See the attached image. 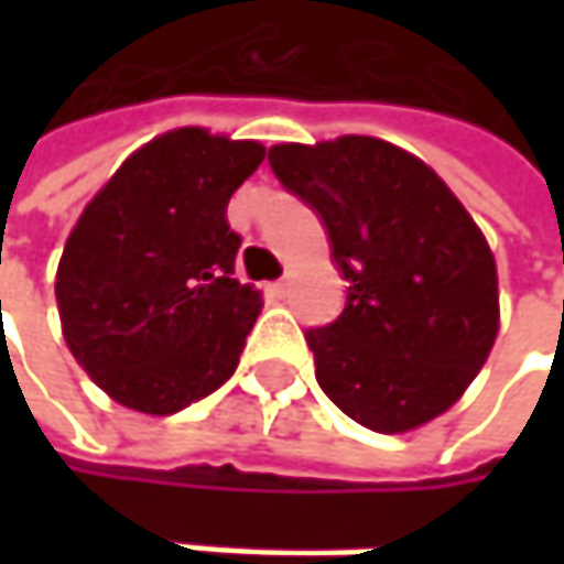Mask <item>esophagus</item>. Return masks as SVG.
Listing matches in <instances>:
<instances>
[{
	"mask_svg": "<svg viewBox=\"0 0 564 564\" xmlns=\"http://www.w3.org/2000/svg\"><path fill=\"white\" fill-rule=\"evenodd\" d=\"M268 290H271L274 296H283V293H286V281H274Z\"/></svg>",
	"mask_w": 564,
	"mask_h": 564,
	"instance_id": "obj_1",
	"label": "esophagus"
}]
</instances>
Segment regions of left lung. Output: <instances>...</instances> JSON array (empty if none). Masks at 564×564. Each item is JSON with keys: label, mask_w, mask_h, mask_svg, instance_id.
I'll return each instance as SVG.
<instances>
[{"label": "left lung", "mask_w": 564, "mask_h": 564, "mask_svg": "<svg viewBox=\"0 0 564 564\" xmlns=\"http://www.w3.org/2000/svg\"><path fill=\"white\" fill-rule=\"evenodd\" d=\"M268 163L319 215L349 281L343 313L306 329L319 389L382 434L447 411L500 329L497 264L467 208L431 166L376 137L281 143Z\"/></svg>", "instance_id": "obj_1"}]
</instances>
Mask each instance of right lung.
I'll return each mask as SVG.
<instances>
[{"label": "right lung", "instance_id": "obj_1", "mask_svg": "<svg viewBox=\"0 0 564 564\" xmlns=\"http://www.w3.org/2000/svg\"><path fill=\"white\" fill-rule=\"evenodd\" d=\"M254 140L182 127L94 195L57 264V313L80 369L113 401L175 414L238 369L261 293L238 283L225 212L261 166Z\"/></svg>", "mask_w": 564, "mask_h": 564}]
</instances>
